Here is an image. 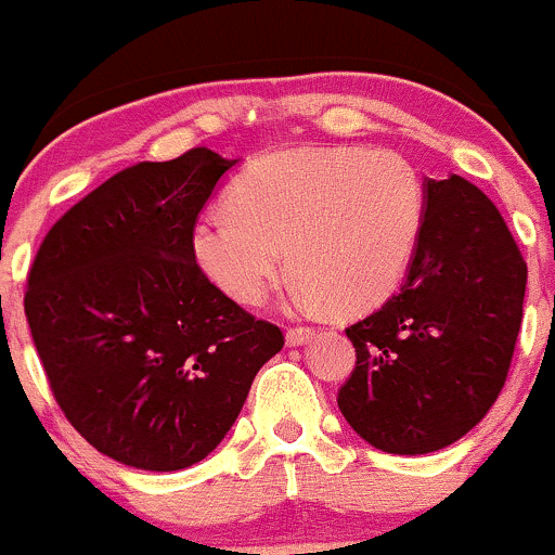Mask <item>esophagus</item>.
Segmentation results:
<instances>
[{
  "label": "esophagus",
  "mask_w": 555,
  "mask_h": 555,
  "mask_svg": "<svg viewBox=\"0 0 555 555\" xmlns=\"http://www.w3.org/2000/svg\"><path fill=\"white\" fill-rule=\"evenodd\" d=\"M312 336H314V327L296 325V327H288V333H285V341H288V347H301V344H307Z\"/></svg>",
  "instance_id": "obj_1"
}]
</instances>
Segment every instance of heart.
Returning <instances> with one entry per match:
<instances>
[{
  "label": "heart",
  "mask_w": 555,
  "mask_h": 555,
  "mask_svg": "<svg viewBox=\"0 0 555 555\" xmlns=\"http://www.w3.org/2000/svg\"><path fill=\"white\" fill-rule=\"evenodd\" d=\"M426 195L418 169L389 147H296L256 158L228 211L193 228L204 275L243 307L264 301L283 251L304 304L365 312L402 285L418 251Z\"/></svg>",
  "instance_id": "b5f03b06"
}]
</instances>
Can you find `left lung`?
<instances>
[{
    "instance_id": "obj_1",
    "label": "left lung",
    "mask_w": 555,
    "mask_h": 555,
    "mask_svg": "<svg viewBox=\"0 0 555 555\" xmlns=\"http://www.w3.org/2000/svg\"><path fill=\"white\" fill-rule=\"evenodd\" d=\"M423 188L408 280L347 327L357 365L338 389L349 426L391 455L442 450L485 418L508 378L527 291V261L476 184L452 175Z\"/></svg>"
}]
</instances>
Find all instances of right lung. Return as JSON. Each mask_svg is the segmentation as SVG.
<instances>
[{
    "mask_svg": "<svg viewBox=\"0 0 555 555\" xmlns=\"http://www.w3.org/2000/svg\"><path fill=\"white\" fill-rule=\"evenodd\" d=\"M235 164L193 147L118 171L52 224L28 272L23 307L52 395L124 466L204 461L285 344L193 256L198 214Z\"/></svg>",
    "mask_w": 555,
    "mask_h": 555,
    "instance_id": "1",
    "label": "right lung"
}]
</instances>
